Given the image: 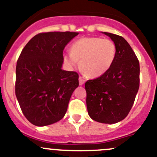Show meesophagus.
I'll return each instance as SVG.
<instances>
[{
    "instance_id": "obj_1",
    "label": "esophagus",
    "mask_w": 157,
    "mask_h": 157,
    "mask_svg": "<svg viewBox=\"0 0 157 157\" xmlns=\"http://www.w3.org/2000/svg\"><path fill=\"white\" fill-rule=\"evenodd\" d=\"M84 82H85V80H84V79L82 77H79V84H80V85H83Z\"/></svg>"
}]
</instances>
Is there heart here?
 Wrapping results in <instances>:
<instances>
[{"label":"heart","instance_id":"1","mask_svg":"<svg viewBox=\"0 0 157 157\" xmlns=\"http://www.w3.org/2000/svg\"><path fill=\"white\" fill-rule=\"evenodd\" d=\"M116 53V45L111 39L84 37L72 44L71 52L64 54L63 59L70 67L80 62L81 70L88 77H98L111 69Z\"/></svg>","mask_w":157,"mask_h":157}]
</instances>
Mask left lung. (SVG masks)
<instances>
[{"mask_svg": "<svg viewBox=\"0 0 157 157\" xmlns=\"http://www.w3.org/2000/svg\"><path fill=\"white\" fill-rule=\"evenodd\" d=\"M103 33L116 45V58L107 73L85 83L87 109L92 119L114 124L126 118L133 107L139 89L140 65L126 39L114 34Z\"/></svg>", "mask_w": 157, "mask_h": 157, "instance_id": "1", "label": "left lung"}]
</instances>
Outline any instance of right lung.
I'll return each mask as SVG.
<instances>
[{
    "label": "right lung",
    "instance_id": "1",
    "mask_svg": "<svg viewBox=\"0 0 157 157\" xmlns=\"http://www.w3.org/2000/svg\"><path fill=\"white\" fill-rule=\"evenodd\" d=\"M78 34L39 33L19 57L15 92L22 112L35 126L55 123L65 116L71 95L79 85V75L62 69L63 50Z\"/></svg>",
    "mask_w": 157,
    "mask_h": 157
}]
</instances>
